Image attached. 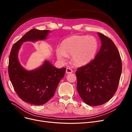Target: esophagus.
<instances>
[{
	"label": "esophagus",
	"mask_w": 132,
	"mask_h": 132,
	"mask_svg": "<svg viewBox=\"0 0 132 132\" xmlns=\"http://www.w3.org/2000/svg\"><path fill=\"white\" fill-rule=\"evenodd\" d=\"M73 72V71L70 68H66V73L67 74H71Z\"/></svg>",
	"instance_id": "obj_1"
}]
</instances>
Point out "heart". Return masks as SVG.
<instances>
[{
    "label": "heart",
    "instance_id": "b5f03b06",
    "mask_svg": "<svg viewBox=\"0 0 132 132\" xmlns=\"http://www.w3.org/2000/svg\"><path fill=\"white\" fill-rule=\"evenodd\" d=\"M98 48L96 39L93 37L73 36L62 41L60 48L56 50L58 59L64 62L67 55H71L74 64L81 66L87 64L93 59Z\"/></svg>",
    "mask_w": 132,
    "mask_h": 132
}]
</instances>
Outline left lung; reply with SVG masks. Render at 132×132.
<instances>
[{"label": "left lung", "instance_id": "obj_1", "mask_svg": "<svg viewBox=\"0 0 132 132\" xmlns=\"http://www.w3.org/2000/svg\"><path fill=\"white\" fill-rule=\"evenodd\" d=\"M101 46L94 59L77 68V90L86 104L102 105L116 92L122 72V62L116 45L98 32Z\"/></svg>", "mask_w": 132, "mask_h": 132}]
</instances>
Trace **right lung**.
Listing matches in <instances>:
<instances>
[{
  "mask_svg": "<svg viewBox=\"0 0 132 132\" xmlns=\"http://www.w3.org/2000/svg\"><path fill=\"white\" fill-rule=\"evenodd\" d=\"M49 32L33 28L14 44L9 56V75L14 89L22 100L32 105H43L52 98L66 72V68H56L48 61L36 70L27 71L18 60L22 43L46 39Z\"/></svg>",
  "mask_w": 132,
  "mask_h": 132,
  "instance_id": "obj_1",
  "label": "right lung"
}]
</instances>
